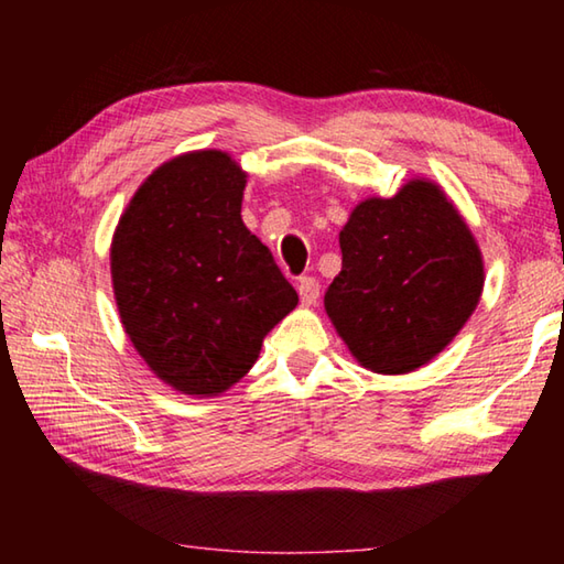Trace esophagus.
I'll return each mask as SVG.
<instances>
[{
  "mask_svg": "<svg viewBox=\"0 0 564 564\" xmlns=\"http://www.w3.org/2000/svg\"><path fill=\"white\" fill-rule=\"evenodd\" d=\"M299 295L303 305H316L318 295H321V283L313 279V275H303L299 281Z\"/></svg>",
  "mask_w": 564,
  "mask_h": 564,
  "instance_id": "obj_1",
  "label": "esophagus"
}]
</instances>
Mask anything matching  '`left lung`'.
I'll return each instance as SVG.
<instances>
[{"mask_svg": "<svg viewBox=\"0 0 564 564\" xmlns=\"http://www.w3.org/2000/svg\"><path fill=\"white\" fill-rule=\"evenodd\" d=\"M338 241L343 269L323 303L350 356L373 373L423 368L480 303V246L431 178H410L390 198H362Z\"/></svg>", "mask_w": 564, "mask_h": 564, "instance_id": "obj_1", "label": "left lung"}]
</instances>
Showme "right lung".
<instances>
[{
	"instance_id": "1",
	"label": "right lung",
	"mask_w": 564,
	"mask_h": 564,
	"mask_svg": "<svg viewBox=\"0 0 564 564\" xmlns=\"http://www.w3.org/2000/svg\"><path fill=\"white\" fill-rule=\"evenodd\" d=\"M246 178L218 149L169 159L137 188L111 238L121 326L151 373L191 398L236 386L299 305L243 224Z\"/></svg>"
}]
</instances>
